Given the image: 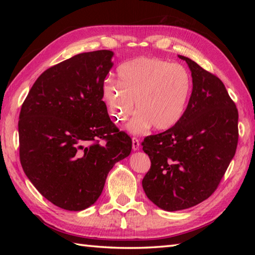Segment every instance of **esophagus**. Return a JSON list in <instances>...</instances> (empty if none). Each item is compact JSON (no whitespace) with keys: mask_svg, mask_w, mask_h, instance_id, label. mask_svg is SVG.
I'll return each instance as SVG.
<instances>
[{"mask_svg":"<svg viewBox=\"0 0 255 255\" xmlns=\"http://www.w3.org/2000/svg\"><path fill=\"white\" fill-rule=\"evenodd\" d=\"M140 148V142L137 138H132V150L138 151Z\"/></svg>","mask_w":255,"mask_h":255,"instance_id":"obj_1","label":"esophagus"}]
</instances>
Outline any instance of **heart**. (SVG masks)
Instances as JSON below:
<instances>
[{
  "instance_id": "obj_1",
  "label": "heart",
  "mask_w": 255,
  "mask_h": 255,
  "mask_svg": "<svg viewBox=\"0 0 255 255\" xmlns=\"http://www.w3.org/2000/svg\"><path fill=\"white\" fill-rule=\"evenodd\" d=\"M118 81L108 78L102 88L107 110L116 124L138 112L127 124L131 133H144L152 126L164 131L175 127L185 115L193 82L187 70L158 58L140 57L117 69Z\"/></svg>"
}]
</instances>
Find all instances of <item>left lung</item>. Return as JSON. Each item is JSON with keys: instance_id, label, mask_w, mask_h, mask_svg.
I'll use <instances>...</instances> for the list:
<instances>
[{"instance_id": "1", "label": "left lung", "mask_w": 255, "mask_h": 255, "mask_svg": "<svg viewBox=\"0 0 255 255\" xmlns=\"http://www.w3.org/2000/svg\"><path fill=\"white\" fill-rule=\"evenodd\" d=\"M193 90L175 127L144 138L151 167L142 180L147 197L166 211L187 209L217 188L238 144V110L216 75L184 56Z\"/></svg>"}]
</instances>
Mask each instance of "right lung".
Listing matches in <instances>:
<instances>
[{
	"mask_svg": "<svg viewBox=\"0 0 255 255\" xmlns=\"http://www.w3.org/2000/svg\"><path fill=\"white\" fill-rule=\"evenodd\" d=\"M114 52L79 53L36 80L21 105L19 159L37 191L62 209L80 211L101 196L108 172L130 154L102 101Z\"/></svg>",
	"mask_w": 255,
	"mask_h": 255,
	"instance_id": "obj_1",
	"label": "right lung"
}]
</instances>
